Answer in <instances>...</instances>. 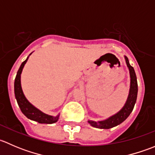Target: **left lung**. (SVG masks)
Instances as JSON below:
<instances>
[{
    "mask_svg": "<svg viewBox=\"0 0 155 155\" xmlns=\"http://www.w3.org/2000/svg\"><path fill=\"white\" fill-rule=\"evenodd\" d=\"M124 58H125L127 66L129 70L130 78L129 94H128L125 104L121 108V110H119L117 113L112 115L107 119L98 121L88 120L87 121L90 124V125L94 127L100 128V129H109V128L114 127L118 125V124H121L124 121H125L127 118L129 116L130 114L132 112L133 109H134V105H135L136 101H137V92H138L137 76H136L134 68L130 64L127 58L124 56Z\"/></svg>",
    "mask_w": 155,
    "mask_h": 155,
    "instance_id": "1",
    "label": "left lung"
}]
</instances>
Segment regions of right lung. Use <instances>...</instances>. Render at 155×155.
<instances>
[{"instance_id":"1","label":"right lung","mask_w":155,"mask_h":155,"mask_svg":"<svg viewBox=\"0 0 155 155\" xmlns=\"http://www.w3.org/2000/svg\"><path fill=\"white\" fill-rule=\"evenodd\" d=\"M32 53H31L29 56ZM29 56L26 58L25 61L21 63V66L17 72L16 76H15V82H14V92H15V99H16L18 105L21 109V112L28 118L32 120V121H37L40 124H54L58 121L60 114H58L56 116H52V115H49L44 113L39 109L36 108L34 105H32L28 101L27 98L25 96L24 93H23L21 85V74L26 62L28 60Z\"/></svg>"}]
</instances>
